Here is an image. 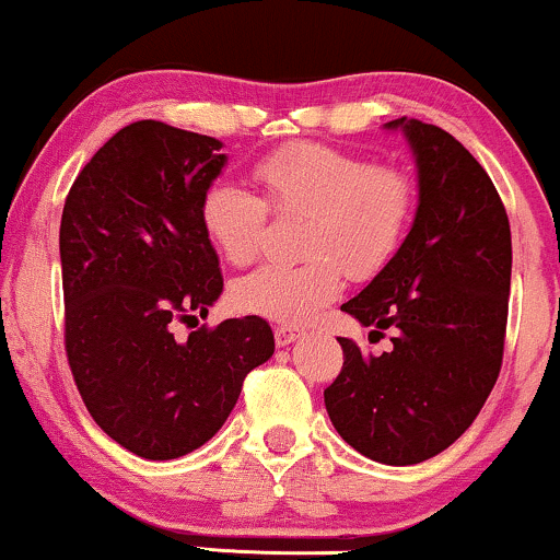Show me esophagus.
<instances>
[{
	"label": "esophagus",
	"instance_id": "esophagus-1",
	"mask_svg": "<svg viewBox=\"0 0 560 560\" xmlns=\"http://www.w3.org/2000/svg\"><path fill=\"white\" fill-rule=\"evenodd\" d=\"M273 337H276V345L287 347V345L298 342V339L302 337V329H294V326H276Z\"/></svg>",
	"mask_w": 560,
	"mask_h": 560
}]
</instances>
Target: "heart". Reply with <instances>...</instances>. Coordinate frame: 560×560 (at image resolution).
<instances>
[{
	"mask_svg": "<svg viewBox=\"0 0 560 560\" xmlns=\"http://www.w3.org/2000/svg\"><path fill=\"white\" fill-rule=\"evenodd\" d=\"M258 191L218 178L199 197V223L234 266L260 253L268 210L302 213L300 262H266L234 284V302L279 324H305L350 279H374L408 234L416 186L392 165L320 141H294L262 155L253 168Z\"/></svg>",
	"mask_w": 560,
	"mask_h": 560,
	"instance_id": "obj_1",
	"label": "heart"
}]
</instances>
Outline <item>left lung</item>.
I'll list each match as a JSON object with an SVG mask.
<instances>
[{"instance_id":"obj_1","label":"left lung","mask_w":560,"mask_h":560,"mask_svg":"<svg viewBox=\"0 0 560 560\" xmlns=\"http://www.w3.org/2000/svg\"><path fill=\"white\" fill-rule=\"evenodd\" d=\"M419 165L413 226L376 279L342 311L392 350L365 355L339 337L345 363L324 389L339 436L365 458L410 466L471 427L503 365L511 226L492 178L440 126L397 118Z\"/></svg>"}]
</instances>
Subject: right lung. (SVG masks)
<instances>
[{"label": "right lung", "instance_id": "1", "mask_svg": "<svg viewBox=\"0 0 560 560\" xmlns=\"http://www.w3.org/2000/svg\"><path fill=\"white\" fill-rule=\"evenodd\" d=\"M221 141L137 120L83 165L60 221L66 355L96 427L147 460L182 458L234 410L244 376L273 355L260 316H205L223 289L199 223Z\"/></svg>", "mask_w": 560, "mask_h": 560}]
</instances>
